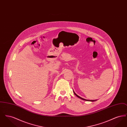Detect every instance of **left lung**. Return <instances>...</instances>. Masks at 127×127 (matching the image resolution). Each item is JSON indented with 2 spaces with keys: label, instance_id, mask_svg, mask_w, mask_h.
I'll use <instances>...</instances> for the list:
<instances>
[{
  "label": "left lung",
  "instance_id": "8db88e82",
  "mask_svg": "<svg viewBox=\"0 0 127 127\" xmlns=\"http://www.w3.org/2000/svg\"><path fill=\"white\" fill-rule=\"evenodd\" d=\"M74 92V91H73ZM74 94H75V95L77 96V97H78L79 98H80V99H83V100H86V101H96V100H87V99H85L84 98H82V97H79V96L78 95H77L74 92Z\"/></svg>",
  "mask_w": 127,
  "mask_h": 127
}]
</instances>
